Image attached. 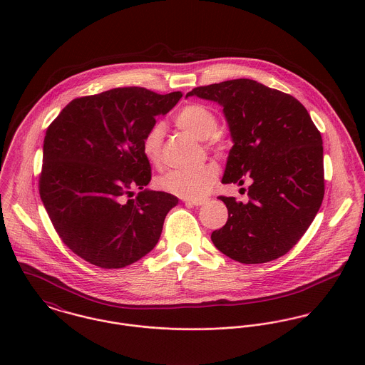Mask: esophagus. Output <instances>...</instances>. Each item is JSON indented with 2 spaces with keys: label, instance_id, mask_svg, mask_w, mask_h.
<instances>
[{
  "label": "esophagus",
  "instance_id": "esophagus-1",
  "mask_svg": "<svg viewBox=\"0 0 365 365\" xmlns=\"http://www.w3.org/2000/svg\"><path fill=\"white\" fill-rule=\"evenodd\" d=\"M185 202V205H191V207H201L205 204V200H182Z\"/></svg>",
  "mask_w": 365,
  "mask_h": 365
}]
</instances>
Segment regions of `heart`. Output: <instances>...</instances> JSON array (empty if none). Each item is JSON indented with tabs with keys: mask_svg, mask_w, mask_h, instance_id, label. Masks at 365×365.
<instances>
[{
	"mask_svg": "<svg viewBox=\"0 0 365 365\" xmlns=\"http://www.w3.org/2000/svg\"><path fill=\"white\" fill-rule=\"evenodd\" d=\"M175 125L200 140H207L212 150H223L226 148V136L217 129V115L208 105L191 103L182 106L174 116ZM161 125L152 126L142 140V152L146 160L155 165H161ZM217 178L215 165L207 164L192 170H170L157 178L160 190L182 197L187 200H200L205 197Z\"/></svg>",
	"mask_w": 365,
	"mask_h": 365,
	"instance_id": "heart-1",
	"label": "heart"
}]
</instances>
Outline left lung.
<instances>
[{
  "label": "left lung",
  "instance_id": "obj_1",
  "mask_svg": "<svg viewBox=\"0 0 365 365\" xmlns=\"http://www.w3.org/2000/svg\"><path fill=\"white\" fill-rule=\"evenodd\" d=\"M190 96L223 106L235 145L222 182L252 180L247 202L217 197L229 217L212 233L213 245L243 264L287 255L311 226L324 195L322 136L307 108L249 78L197 87Z\"/></svg>",
  "mask_w": 365,
  "mask_h": 365
}]
</instances>
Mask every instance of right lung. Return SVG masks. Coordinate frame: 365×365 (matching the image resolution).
Masks as SVG:
<instances>
[{
  "label": "right lung",
  "instance_id": "obj_1",
  "mask_svg": "<svg viewBox=\"0 0 365 365\" xmlns=\"http://www.w3.org/2000/svg\"><path fill=\"white\" fill-rule=\"evenodd\" d=\"M181 97L113 88L73 100L49 125L39 194L58 237L83 260L122 268L155 249L178 198L145 190L152 167L142 140Z\"/></svg>",
  "mask_w": 365,
  "mask_h": 365
}]
</instances>
